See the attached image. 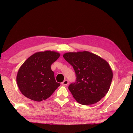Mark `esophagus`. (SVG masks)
I'll use <instances>...</instances> for the list:
<instances>
[{
    "label": "esophagus",
    "instance_id": "esophagus-1",
    "mask_svg": "<svg viewBox=\"0 0 133 133\" xmlns=\"http://www.w3.org/2000/svg\"><path fill=\"white\" fill-rule=\"evenodd\" d=\"M62 84H63V86H67V84H69V81H67V79H65V80H64V81L62 83Z\"/></svg>",
    "mask_w": 133,
    "mask_h": 133
}]
</instances>
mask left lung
<instances>
[{"label": "left lung", "instance_id": "8db88e82", "mask_svg": "<svg viewBox=\"0 0 133 133\" xmlns=\"http://www.w3.org/2000/svg\"><path fill=\"white\" fill-rule=\"evenodd\" d=\"M63 56L75 70L76 82L70 84L69 89L77 102L92 104L106 95L112 79L108 62L87 51L67 52Z\"/></svg>", "mask_w": 133, "mask_h": 133}]
</instances>
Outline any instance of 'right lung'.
Listing matches in <instances>:
<instances>
[{"mask_svg": "<svg viewBox=\"0 0 133 133\" xmlns=\"http://www.w3.org/2000/svg\"><path fill=\"white\" fill-rule=\"evenodd\" d=\"M60 56L53 51L37 52L30 56L20 67L16 82L22 94L40 102L49 98L61 85L55 81L51 65Z\"/></svg>", "mask_w": 133, "mask_h": 133, "instance_id": "add662e5", "label": "right lung"}]
</instances>
